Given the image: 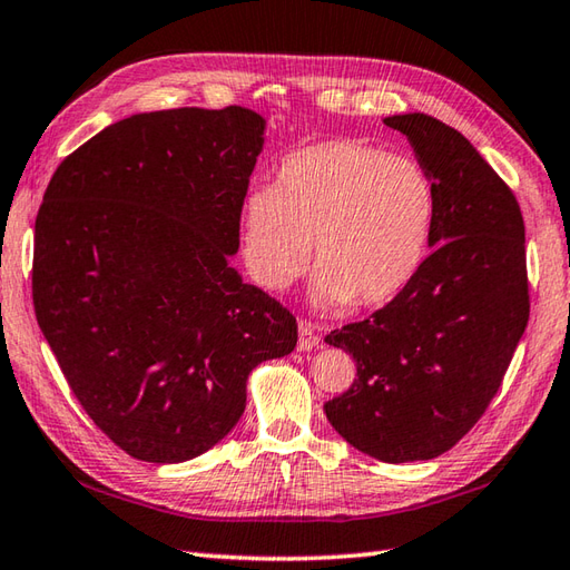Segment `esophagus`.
Instances as JSON below:
<instances>
[{
    "label": "esophagus",
    "mask_w": 570,
    "mask_h": 570,
    "mask_svg": "<svg viewBox=\"0 0 570 570\" xmlns=\"http://www.w3.org/2000/svg\"><path fill=\"white\" fill-rule=\"evenodd\" d=\"M321 345L318 328L311 321L298 323V351H314Z\"/></svg>",
    "instance_id": "obj_1"
}]
</instances>
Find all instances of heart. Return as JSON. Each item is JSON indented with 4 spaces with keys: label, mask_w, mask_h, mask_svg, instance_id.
<instances>
[{
    "label": "heart",
    "mask_w": 570,
    "mask_h": 570,
    "mask_svg": "<svg viewBox=\"0 0 570 570\" xmlns=\"http://www.w3.org/2000/svg\"><path fill=\"white\" fill-rule=\"evenodd\" d=\"M438 187L428 167L373 145L326 140L288 155L242 199L239 252L254 284L284 292L304 269L321 308L381 306L425 262Z\"/></svg>",
    "instance_id": "obj_1"
}]
</instances>
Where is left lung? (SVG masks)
Here are the masks:
<instances>
[{
    "label": "left lung",
    "instance_id": "1",
    "mask_svg": "<svg viewBox=\"0 0 570 570\" xmlns=\"http://www.w3.org/2000/svg\"><path fill=\"white\" fill-rule=\"evenodd\" d=\"M438 187V217L417 276L365 321L331 331L355 381L323 410L341 438L400 464L452 450L504 381L529 323L519 203L460 130L425 114L387 116Z\"/></svg>",
    "mask_w": 570,
    "mask_h": 570
}]
</instances>
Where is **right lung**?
<instances>
[{
	"instance_id": "add662e5",
	"label": "right lung",
	"mask_w": 570,
	"mask_h": 570,
	"mask_svg": "<svg viewBox=\"0 0 570 570\" xmlns=\"http://www.w3.org/2000/svg\"><path fill=\"white\" fill-rule=\"evenodd\" d=\"M264 130L239 106L136 114L71 153L43 193L39 328L88 417L136 460L215 448L254 367L296 348V318L232 266Z\"/></svg>"
}]
</instances>
